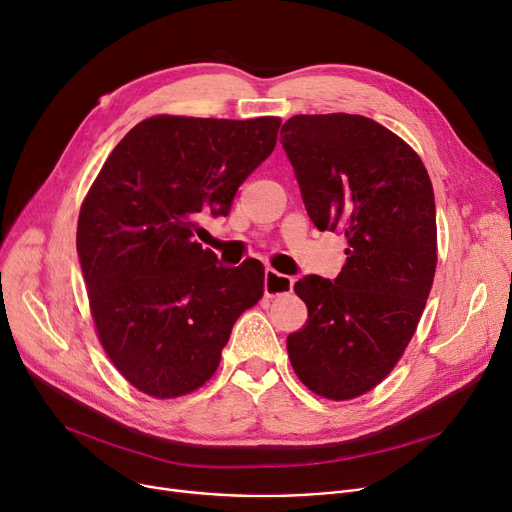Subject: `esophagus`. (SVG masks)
Returning <instances> with one entry per match:
<instances>
[{"label": "esophagus", "mask_w": 512, "mask_h": 512, "mask_svg": "<svg viewBox=\"0 0 512 512\" xmlns=\"http://www.w3.org/2000/svg\"><path fill=\"white\" fill-rule=\"evenodd\" d=\"M295 280L291 276L278 274L276 270H265V297H282L293 291Z\"/></svg>", "instance_id": "34e87169"}]
</instances>
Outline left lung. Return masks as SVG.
<instances>
[{"label": "left lung", "mask_w": 512, "mask_h": 512, "mask_svg": "<svg viewBox=\"0 0 512 512\" xmlns=\"http://www.w3.org/2000/svg\"><path fill=\"white\" fill-rule=\"evenodd\" d=\"M280 136L311 221L347 240L335 282L295 284L309 316L288 358L309 391L345 402L385 381L414 337L437 268L433 186L412 146L362 115H295Z\"/></svg>", "instance_id": "1"}]
</instances>
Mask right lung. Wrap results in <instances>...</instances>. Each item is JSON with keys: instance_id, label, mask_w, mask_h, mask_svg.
Here are the masks:
<instances>
[{"instance_id": "1", "label": "right lung", "mask_w": 512, "mask_h": 512, "mask_svg": "<svg viewBox=\"0 0 512 512\" xmlns=\"http://www.w3.org/2000/svg\"><path fill=\"white\" fill-rule=\"evenodd\" d=\"M280 123L144 119L87 190L77 253L90 311L108 360L138 391L175 399L203 387L234 322L263 297L261 263L221 268L194 234L201 213H230L276 148Z\"/></svg>"}]
</instances>
